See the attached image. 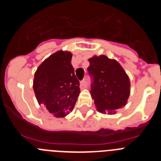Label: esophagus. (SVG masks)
<instances>
[{
    "label": "esophagus",
    "instance_id": "34e87169",
    "mask_svg": "<svg viewBox=\"0 0 161 161\" xmlns=\"http://www.w3.org/2000/svg\"><path fill=\"white\" fill-rule=\"evenodd\" d=\"M87 86H88V84H87V81H86L85 80H81V81H80V88L81 89H85V88L87 87Z\"/></svg>",
    "mask_w": 161,
    "mask_h": 161
}]
</instances>
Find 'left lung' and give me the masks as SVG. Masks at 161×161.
Returning a JSON list of instances; mask_svg holds the SVG:
<instances>
[{
  "label": "left lung",
  "mask_w": 161,
  "mask_h": 161,
  "mask_svg": "<svg viewBox=\"0 0 161 161\" xmlns=\"http://www.w3.org/2000/svg\"><path fill=\"white\" fill-rule=\"evenodd\" d=\"M87 68L92 77L90 93L97 109L109 114L126 106L130 96V80L122 66L115 59L100 55L89 59Z\"/></svg>",
  "instance_id": "left-lung-1"
}]
</instances>
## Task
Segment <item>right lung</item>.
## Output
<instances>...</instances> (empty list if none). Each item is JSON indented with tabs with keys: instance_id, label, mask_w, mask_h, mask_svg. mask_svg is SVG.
Here are the masks:
<instances>
[{
	"instance_id": "right-lung-1",
	"label": "right lung",
	"mask_w": 161,
	"mask_h": 161,
	"mask_svg": "<svg viewBox=\"0 0 161 161\" xmlns=\"http://www.w3.org/2000/svg\"><path fill=\"white\" fill-rule=\"evenodd\" d=\"M72 54L58 51L41 64L33 88L39 105L55 117H64L73 109L80 94V82L72 66Z\"/></svg>"
}]
</instances>
